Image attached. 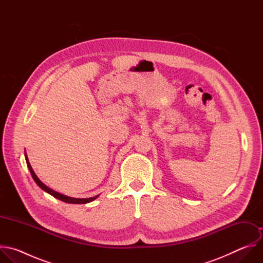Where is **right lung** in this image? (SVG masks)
Returning <instances> with one entry per match:
<instances>
[{
	"label": "right lung",
	"instance_id": "1",
	"mask_svg": "<svg viewBox=\"0 0 263 263\" xmlns=\"http://www.w3.org/2000/svg\"><path fill=\"white\" fill-rule=\"evenodd\" d=\"M25 157H26L27 165H28V167H29V171H30L31 176H32L33 180L35 181V183H36L37 185H39L43 191H45L46 193L50 194V195L53 196L54 198H56V199H58V200H60V201H62V202L69 203V204H86V203H89V202L93 201L95 199H97V198L99 197V195H98V196H96V197L88 198V199H76V198H70V197L64 196V195H62V194H59V193H57V192L51 190L50 187H48L46 184H44V183L39 179V177H37V176L35 175V173H34L33 168H32V166L30 165V162H29V160H28V157H27V154H26V153H25Z\"/></svg>",
	"mask_w": 263,
	"mask_h": 263
}]
</instances>
